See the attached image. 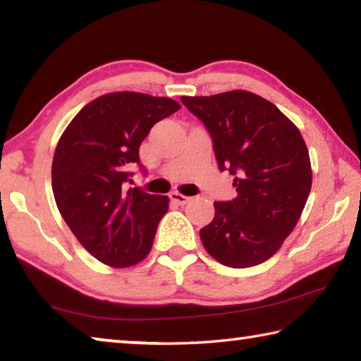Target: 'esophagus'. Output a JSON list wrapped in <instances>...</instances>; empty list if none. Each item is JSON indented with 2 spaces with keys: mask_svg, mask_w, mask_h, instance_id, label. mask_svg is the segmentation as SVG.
<instances>
[{
  "mask_svg": "<svg viewBox=\"0 0 361 361\" xmlns=\"http://www.w3.org/2000/svg\"><path fill=\"white\" fill-rule=\"evenodd\" d=\"M170 200L175 202L176 205H186L189 202V197L185 194H180V192L173 191V192H170Z\"/></svg>",
  "mask_w": 361,
  "mask_h": 361,
  "instance_id": "esophagus-1",
  "label": "esophagus"
}]
</instances>
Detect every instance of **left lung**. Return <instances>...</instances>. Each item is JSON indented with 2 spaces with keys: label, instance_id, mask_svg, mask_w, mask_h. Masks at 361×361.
<instances>
[{
  "label": "left lung",
  "instance_id": "obj_1",
  "mask_svg": "<svg viewBox=\"0 0 361 361\" xmlns=\"http://www.w3.org/2000/svg\"><path fill=\"white\" fill-rule=\"evenodd\" d=\"M181 102L210 132L219 170L235 175L237 197L215 202L200 240L228 267L261 264L295 229L312 186L301 132L274 103L248 90Z\"/></svg>",
  "mask_w": 361,
  "mask_h": 361
}]
</instances>
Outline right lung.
Here are the masks:
<instances>
[{
  "label": "right lung",
  "instance_id": "1",
  "mask_svg": "<svg viewBox=\"0 0 361 361\" xmlns=\"http://www.w3.org/2000/svg\"><path fill=\"white\" fill-rule=\"evenodd\" d=\"M180 108L167 97L105 94L87 103L59 140L56 204L79 243L103 264L130 267L151 252L169 197L127 189L126 183L151 127Z\"/></svg>",
  "mask_w": 361,
  "mask_h": 361
}]
</instances>
